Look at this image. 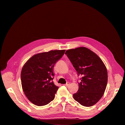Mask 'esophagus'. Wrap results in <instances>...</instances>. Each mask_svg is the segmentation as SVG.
<instances>
[{
  "mask_svg": "<svg viewBox=\"0 0 125 125\" xmlns=\"http://www.w3.org/2000/svg\"><path fill=\"white\" fill-rule=\"evenodd\" d=\"M69 82H67L66 84H65L64 85L65 86H69Z\"/></svg>",
  "mask_w": 125,
  "mask_h": 125,
  "instance_id": "34e87169",
  "label": "esophagus"
}]
</instances>
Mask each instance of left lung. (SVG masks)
Here are the masks:
<instances>
[{
  "instance_id": "left-lung-1",
  "label": "left lung",
  "mask_w": 125,
  "mask_h": 125,
  "mask_svg": "<svg viewBox=\"0 0 125 125\" xmlns=\"http://www.w3.org/2000/svg\"><path fill=\"white\" fill-rule=\"evenodd\" d=\"M65 54L77 75L82 76L78 90L73 95L74 99L83 106H93L101 99L106 88L108 76L105 66L95 52L85 47L68 50Z\"/></svg>"
}]
</instances>
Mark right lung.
Returning <instances> with one entry per match:
<instances>
[{"mask_svg": "<svg viewBox=\"0 0 125 125\" xmlns=\"http://www.w3.org/2000/svg\"><path fill=\"white\" fill-rule=\"evenodd\" d=\"M65 50H54L36 54L22 68V89L28 100L37 106H44L52 101L59 87L52 80L55 63Z\"/></svg>", "mask_w": 125, "mask_h": 125, "instance_id": "1", "label": "right lung"}]
</instances>
